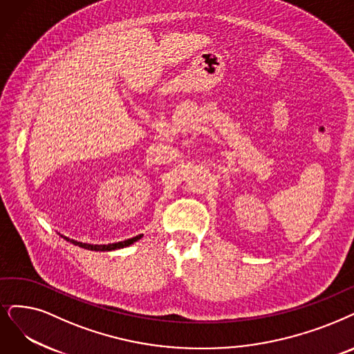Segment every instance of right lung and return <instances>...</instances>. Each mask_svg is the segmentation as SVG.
<instances>
[{"mask_svg":"<svg viewBox=\"0 0 354 354\" xmlns=\"http://www.w3.org/2000/svg\"><path fill=\"white\" fill-rule=\"evenodd\" d=\"M59 234V232H58ZM61 235V234H59ZM64 239H66V241H69V243H73L74 245H78V247H81V248H86V250H91V251H111V250H118V248H123V247H129V245H132L135 241H138V239H140L144 236V234H139V235H136V236H133V238H129V239H126V241H120V243H115V244H103V245H93V244H86V243H80V241H75V239H69L68 236H64V235H61Z\"/></svg>","mask_w":354,"mask_h":354,"instance_id":"add662e5","label":"right lung"}]
</instances>
